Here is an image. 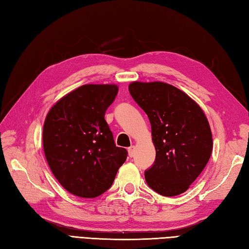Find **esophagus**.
Wrapping results in <instances>:
<instances>
[{
  "instance_id": "1",
  "label": "esophagus",
  "mask_w": 249,
  "mask_h": 249,
  "mask_svg": "<svg viewBox=\"0 0 249 249\" xmlns=\"http://www.w3.org/2000/svg\"><path fill=\"white\" fill-rule=\"evenodd\" d=\"M135 150H136V147L135 146H130V147L128 148V155H129V157H133L135 156Z\"/></svg>"
}]
</instances>
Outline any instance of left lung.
<instances>
[{
	"mask_svg": "<svg viewBox=\"0 0 249 249\" xmlns=\"http://www.w3.org/2000/svg\"><path fill=\"white\" fill-rule=\"evenodd\" d=\"M129 92L148 116L156 161L147 185L165 196L181 195L205 168L213 135L205 113L185 92L163 82H132Z\"/></svg>",
	"mask_w": 249,
	"mask_h": 249,
	"instance_id": "8db88e82",
	"label": "left lung"
}]
</instances>
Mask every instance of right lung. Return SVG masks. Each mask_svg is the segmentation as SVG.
<instances>
[{
	"instance_id": "add662e5",
	"label": "right lung",
	"mask_w": 249,
	"mask_h": 249,
	"mask_svg": "<svg viewBox=\"0 0 249 249\" xmlns=\"http://www.w3.org/2000/svg\"><path fill=\"white\" fill-rule=\"evenodd\" d=\"M116 84H86L50 108L43 126V148L52 173L68 193L99 196L109 188L127 150L117 147L105 121Z\"/></svg>"
}]
</instances>
